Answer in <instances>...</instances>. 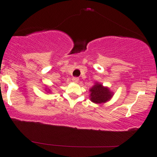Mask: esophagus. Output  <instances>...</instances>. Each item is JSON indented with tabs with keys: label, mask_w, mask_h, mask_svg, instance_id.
<instances>
[{
	"label": "esophagus",
	"mask_w": 157,
	"mask_h": 157,
	"mask_svg": "<svg viewBox=\"0 0 157 157\" xmlns=\"http://www.w3.org/2000/svg\"><path fill=\"white\" fill-rule=\"evenodd\" d=\"M72 81L73 82H75V83H77V82H79V79L77 78V77H73Z\"/></svg>",
	"instance_id": "1"
}]
</instances>
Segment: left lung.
<instances>
[{
    "label": "left lung",
    "mask_w": 157,
    "mask_h": 157,
    "mask_svg": "<svg viewBox=\"0 0 157 157\" xmlns=\"http://www.w3.org/2000/svg\"><path fill=\"white\" fill-rule=\"evenodd\" d=\"M89 98L92 102L96 104L105 103L113 97V92L109 87L104 86L102 83L95 82V83L89 89Z\"/></svg>",
    "instance_id": "8db88e82"
}]
</instances>
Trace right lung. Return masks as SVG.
Instances as JSON below:
<instances>
[{"label":"right lung","mask_w":157,"mask_h":157,"mask_svg":"<svg viewBox=\"0 0 157 157\" xmlns=\"http://www.w3.org/2000/svg\"><path fill=\"white\" fill-rule=\"evenodd\" d=\"M45 91H46V93H51L52 92L51 90L48 89V88H46V89H45Z\"/></svg>","instance_id":"right-lung-1"}]
</instances>
